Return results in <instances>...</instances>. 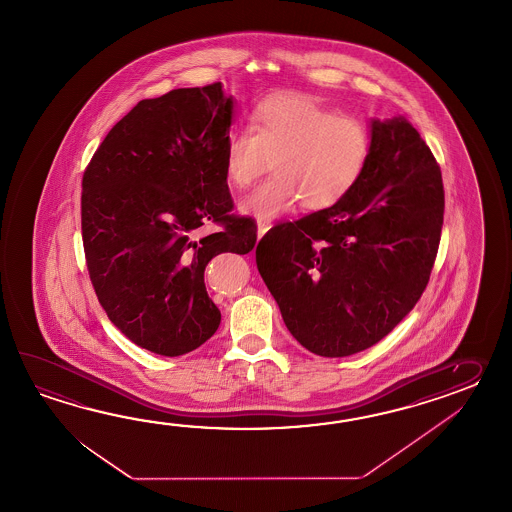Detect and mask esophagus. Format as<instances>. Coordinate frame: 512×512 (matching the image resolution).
Segmentation results:
<instances>
[{
  "mask_svg": "<svg viewBox=\"0 0 512 512\" xmlns=\"http://www.w3.org/2000/svg\"><path fill=\"white\" fill-rule=\"evenodd\" d=\"M272 221L271 219H258V238H261L267 230L271 229Z\"/></svg>",
  "mask_w": 512,
  "mask_h": 512,
  "instance_id": "1",
  "label": "esophagus"
}]
</instances>
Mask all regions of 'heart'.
<instances>
[{"label": "heart", "instance_id": "b5f03b06", "mask_svg": "<svg viewBox=\"0 0 512 512\" xmlns=\"http://www.w3.org/2000/svg\"><path fill=\"white\" fill-rule=\"evenodd\" d=\"M368 126L351 115L305 95H276L260 102L251 128L230 133L225 177L232 188H247L272 159L274 174L241 199V212L271 219L302 207H333L359 183L370 159Z\"/></svg>", "mask_w": 512, "mask_h": 512}]
</instances>
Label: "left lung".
Instances as JSON below:
<instances>
[{"mask_svg":"<svg viewBox=\"0 0 512 512\" xmlns=\"http://www.w3.org/2000/svg\"><path fill=\"white\" fill-rule=\"evenodd\" d=\"M445 214L441 168L414 126L371 120L370 159L333 207L272 227L256 263L287 329L320 357L386 337L419 302Z\"/></svg>","mask_w":512,"mask_h":512,"instance_id":"1","label":"left lung"}]
</instances>
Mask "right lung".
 <instances>
[{
  "mask_svg": "<svg viewBox=\"0 0 512 512\" xmlns=\"http://www.w3.org/2000/svg\"><path fill=\"white\" fill-rule=\"evenodd\" d=\"M230 120L219 82L146 98L109 130L82 177V241L98 302L157 355H185L218 331L205 267L256 245L254 221L232 214ZM214 224L220 230L205 235Z\"/></svg>",
  "mask_w": 512,
  "mask_h": 512,
  "instance_id": "obj_1",
  "label": "right lung"
}]
</instances>
